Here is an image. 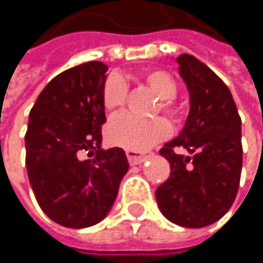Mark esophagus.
I'll use <instances>...</instances> for the list:
<instances>
[{
  "label": "esophagus",
  "mask_w": 263,
  "mask_h": 263,
  "mask_svg": "<svg viewBox=\"0 0 263 263\" xmlns=\"http://www.w3.org/2000/svg\"><path fill=\"white\" fill-rule=\"evenodd\" d=\"M126 157H128V161L131 164H140V163H143V161H146L149 158V155L138 154V152H134V151H128L126 152Z\"/></svg>",
  "instance_id": "34e87169"
}]
</instances>
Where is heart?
Segmentation results:
<instances>
[{
    "label": "heart",
    "mask_w": 263,
    "mask_h": 263,
    "mask_svg": "<svg viewBox=\"0 0 263 263\" xmlns=\"http://www.w3.org/2000/svg\"><path fill=\"white\" fill-rule=\"evenodd\" d=\"M146 85L161 99L160 106L171 116L177 114L172 99L177 96L178 85L174 76L164 70H151L144 73ZM126 82L117 74L106 79L103 88V105L108 111H116L125 105L126 100ZM106 140L109 144L123 147L126 151H147L158 141L164 140L171 134V125L164 119L138 120L129 114H119L106 125Z\"/></svg>",
    "instance_id": "1"
}]
</instances>
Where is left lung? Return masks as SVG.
<instances>
[{"mask_svg":"<svg viewBox=\"0 0 263 263\" xmlns=\"http://www.w3.org/2000/svg\"><path fill=\"white\" fill-rule=\"evenodd\" d=\"M177 62L190 109L183 131L160 151L171 163V177L155 190V198L171 222L201 229L221 219L236 198L240 117L230 89L205 64L185 53ZM174 147H184L192 157L175 154Z\"/></svg>","mask_w":263,"mask_h":263,"instance_id":"1","label":"left lung"}]
</instances>
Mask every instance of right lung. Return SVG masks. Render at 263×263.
<instances>
[{"label": "right lung", "mask_w": 263, "mask_h": 263, "mask_svg": "<svg viewBox=\"0 0 263 263\" xmlns=\"http://www.w3.org/2000/svg\"><path fill=\"white\" fill-rule=\"evenodd\" d=\"M106 71L108 65L99 61L62 71L42 89L28 116L30 185L42 212L68 229L99 224L129 169L123 149L100 147ZM85 152L96 155L82 160Z\"/></svg>", "instance_id": "add662e5"}]
</instances>
